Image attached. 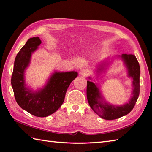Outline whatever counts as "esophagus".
<instances>
[{
  "mask_svg": "<svg viewBox=\"0 0 152 152\" xmlns=\"http://www.w3.org/2000/svg\"><path fill=\"white\" fill-rule=\"evenodd\" d=\"M80 73V74L82 76H86L88 74V72L86 69H82Z\"/></svg>",
  "mask_w": 152,
  "mask_h": 152,
  "instance_id": "1",
  "label": "esophagus"
}]
</instances>
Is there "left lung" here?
I'll list each match as a JSON object with an SVG mask.
<instances>
[{
	"instance_id": "8db88e82",
	"label": "left lung",
	"mask_w": 152,
	"mask_h": 152,
	"mask_svg": "<svg viewBox=\"0 0 152 152\" xmlns=\"http://www.w3.org/2000/svg\"><path fill=\"white\" fill-rule=\"evenodd\" d=\"M120 57L128 69V76L133 79L132 84L134 89L132 96L128 103L116 106L103 102L97 85L91 81H87L86 95L90 106L99 116L105 120H115L129 114L134 108L140 94V68L138 61L134 54H123ZM104 65L102 64L99 66L98 73H100L103 70Z\"/></svg>"
}]
</instances>
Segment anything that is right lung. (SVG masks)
Listing matches in <instances>:
<instances>
[{
  "label": "right lung",
  "instance_id": "1",
  "mask_svg": "<svg viewBox=\"0 0 152 152\" xmlns=\"http://www.w3.org/2000/svg\"><path fill=\"white\" fill-rule=\"evenodd\" d=\"M38 37L29 38L16 56L11 84L15 100L21 108L37 117H46L55 112L64 102L70 83L78 76L77 72H54L45 86L33 92L26 86L24 72L32 54L41 44Z\"/></svg>",
  "mask_w": 152,
  "mask_h": 152
}]
</instances>
